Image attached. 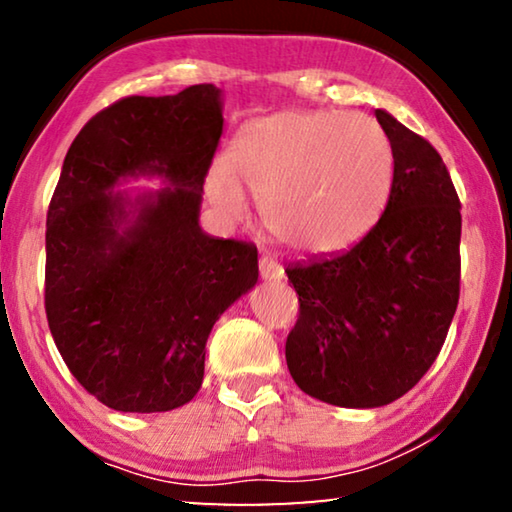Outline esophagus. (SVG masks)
Segmentation results:
<instances>
[{
	"mask_svg": "<svg viewBox=\"0 0 512 512\" xmlns=\"http://www.w3.org/2000/svg\"><path fill=\"white\" fill-rule=\"evenodd\" d=\"M259 275H262V280L266 282H275V280H282L284 277V268L275 262L271 257H262L259 259Z\"/></svg>",
	"mask_w": 512,
	"mask_h": 512,
	"instance_id": "34e87169",
	"label": "esophagus"
}]
</instances>
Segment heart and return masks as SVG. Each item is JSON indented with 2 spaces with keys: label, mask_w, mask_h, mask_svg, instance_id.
Wrapping results in <instances>:
<instances>
[{
  "label": "heart",
  "mask_w": 512,
  "mask_h": 512,
  "mask_svg": "<svg viewBox=\"0 0 512 512\" xmlns=\"http://www.w3.org/2000/svg\"><path fill=\"white\" fill-rule=\"evenodd\" d=\"M393 176V146L375 119L287 110L248 124L225 164L207 173L205 189L228 221L248 219V194L262 205L277 244L300 255H334L379 221Z\"/></svg>",
  "instance_id": "b5f03b06"
}]
</instances>
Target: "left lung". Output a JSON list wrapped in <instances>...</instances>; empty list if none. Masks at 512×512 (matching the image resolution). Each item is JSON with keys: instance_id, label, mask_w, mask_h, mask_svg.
<instances>
[{"instance_id": "1", "label": "left lung", "mask_w": 512, "mask_h": 512, "mask_svg": "<svg viewBox=\"0 0 512 512\" xmlns=\"http://www.w3.org/2000/svg\"><path fill=\"white\" fill-rule=\"evenodd\" d=\"M395 176L359 244L287 268L300 316L287 366L300 391L343 409L409 393L443 348L461 284V203L438 151L386 110Z\"/></svg>"}]
</instances>
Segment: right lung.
<instances>
[{
  "instance_id": "obj_1",
  "label": "right lung",
  "mask_w": 512,
  "mask_h": 512,
  "mask_svg": "<svg viewBox=\"0 0 512 512\" xmlns=\"http://www.w3.org/2000/svg\"><path fill=\"white\" fill-rule=\"evenodd\" d=\"M221 133V90L203 83L112 103L65 155L47 212V320L69 372L115 411L194 400L214 323L257 284V248L198 223ZM137 177L165 187L116 192Z\"/></svg>"
}]
</instances>
